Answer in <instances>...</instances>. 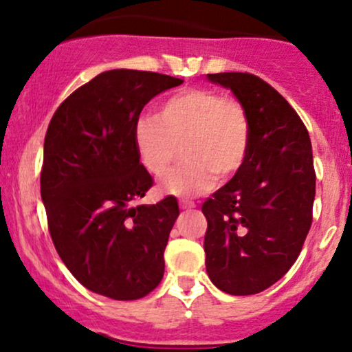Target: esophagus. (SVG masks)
<instances>
[{"label": "esophagus", "instance_id": "obj_1", "mask_svg": "<svg viewBox=\"0 0 352 352\" xmlns=\"http://www.w3.org/2000/svg\"><path fill=\"white\" fill-rule=\"evenodd\" d=\"M179 207H180L182 210H192V208H195V201L180 200V201H179Z\"/></svg>", "mask_w": 352, "mask_h": 352}]
</instances>
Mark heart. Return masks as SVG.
<instances>
[{
    "instance_id": "b5f03b06",
    "label": "heart",
    "mask_w": 352,
    "mask_h": 352,
    "mask_svg": "<svg viewBox=\"0 0 352 352\" xmlns=\"http://www.w3.org/2000/svg\"><path fill=\"white\" fill-rule=\"evenodd\" d=\"M250 117L243 104L212 89H184L168 96L157 117L144 116L134 125L140 162L162 177L184 151V164L160 184L164 193L195 197L215 180H227L243 167L250 148Z\"/></svg>"
}]
</instances>
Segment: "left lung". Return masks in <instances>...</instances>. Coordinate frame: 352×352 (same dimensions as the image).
Segmentation results:
<instances>
[{"label":"left lung","instance_id":"left-lung-1","mask_svg":"<svg viewBox=\"0 0 352 352\" xmlns=\"http://www.w3.org/2000/svg\"><path fill=\"white\" fill-rule=\"evenodd\" d=\"M207 79L243 104L252 137L243 167L201 207L205 266L221 292L256 294L288 273L313 221L309 134L288 100L258 76L218 72Z\"/></svg>","mask_w":352,"mask_h":352}]
</instances>
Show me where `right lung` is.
Segmentation results:
<instances>
[{"label": "right lung", "instance_id": "add662e5", "mask_svg": "<svg viewBox=\"0 0 352 352\" xmlns=\"http://www.w3.org/2000/svg\"><path fill=\"white\" fill-rule=\"evenodd\" d=\"M182 82L148 71L100 72L60 104L47 127L41 199L52 243L80 285L112 300L144 298L164 276L179 204L167 197L134 205L153 184L134 125L148 100Z\"/></svg>", "mask_w": 352, "mask_h": 352}]
</instances>
